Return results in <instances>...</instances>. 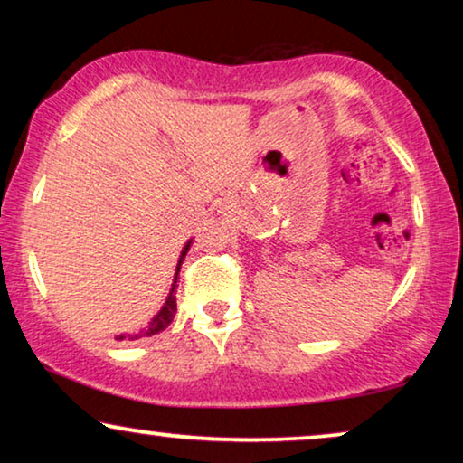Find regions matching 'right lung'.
Returning <instances> with one entry per match:
<instances>
[{"mask_svg":"<svg viewBox=\"0 0 463 463\" xmlns=\"http://www.w3.org/2000/svg\"><path fill=\"white\" fill-rule=\"evenodd\" d=\"M189 246H192V240H187L185 246H183L181 257H179V263H176V271H175L173 288H170V293H168V297H166V301H164V306H162L160 312H157V314L154 316V318H151L149 326L145 328V331L137 333V335H128V337H124V335H118V339H119V341H122V339L135 341V339H138V337H151V335H157L160 331H164V328H166V326L170 325V322H173V318H175V312H176V297H175V295H176V278H179L181 263H183V259H185V255H187Z\"/></svg>","mask_w":463,"mask_h":463,"instance_id":"obj_1","label":"right lung"}]
</instances>
